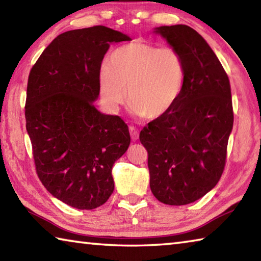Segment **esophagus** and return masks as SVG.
<instances>
[{"label":"esophagus","mask_w":261,"mask_h":261,"mask_svg":"<svg viewBox=\"0 0 261 261\" xmlns=\"http://www.w3.org/2000/svg\"><path fill=\"white\" fill-rule=\"evenodd\" d=\"M129 131H130V135H131V139H132V140L136 141L137 139L139 138V130L137 129V127L131 125V126L129 127Z\"/></svg>","instance_id":"obj_1"}]
</instances>
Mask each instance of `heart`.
I'll list each match as a JSON object with an SVG mask.
<instances>
[{
	"label": "heart",
	"instance_id": "1",
	"mask_svg": "<svg viewBox=\"0 0 261 261\" xmlns=\"http://www.w3.org/2000/svg\"><path fill=\"white\" fill-rule=\"evenodd\" d=\"M184 76V61L176 49L136 41L112 52L99 74V91L112 112L129 99L136 115L158 118L177 102Z\"/></svg>",
	"mask_w": 261,
	"mask_h": 261
}]
</instances>
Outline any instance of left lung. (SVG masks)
Returning <instances> with one entry per match:
<instances>
[{
  "label": "left lung",
  "mask_w": 261,
  "mask_h": 261,
  "mask_svg": "<svg viewBox=\"0 0 261 261\" xmlns=\"http://www.w3.org/2000/svg\"><path fill=\"white\" fill-rule=\"evenodd\" d=\"M184 61V84L167 114L140 131L149 186L160 202L185 205L204 196L224 172L234 114L229 79L215 52L186 25L161 26Z\"/></svg>",
  "instance_id": "obj_1"
}]
</instances>
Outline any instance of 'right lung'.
<instances>
[{"label":"right lung","instance_id":"right-lung-1","mask_svg":"<svg viewBox=\"0 0 261 261\" xmlns=\"http://www.w3.org/2000/svg\"><path fill=\"white\" fill-rule=\"evenodd\" d=\"M122 41L130 37L105 26L65 32L28 76L25 117L36 173L50 194L80 210L110 198L113 164L130 145L125 122L92 103L103 56L111 43Z\"/></svg>","mask_w":261,"mask_h":261}]
</instances>
